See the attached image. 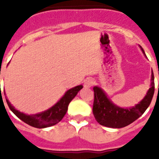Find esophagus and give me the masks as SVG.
Returning <instances> with one entry per match:
<instances>
[{
  "label": "esophagus",
  "mask_w": 159,
  "mask_h": 159,
  "mask_svg": "<svg viewBox=\"0 0 159 159\" xmlns=\"http://www.w3.org/2000/svg\"><path fill=\"white\" fill-rule=\"evenodd\" d=\"M94 83H95L94 79H92V78H87V80H85L84 87H87V88H88V87H92Z\"/></svg>",
  "instance_id": "34e87169"
}]
</instances>
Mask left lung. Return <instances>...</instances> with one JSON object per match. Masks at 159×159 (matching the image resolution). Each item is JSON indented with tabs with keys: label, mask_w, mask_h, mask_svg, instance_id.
I'll return each instance as SVG.
<instances>
[{
	"label": "left lung",
	"mask_w": 159,
	"mask_h": 159,
	"mask_svg": "<svg viewBox=\"0 0 159 159\" xmlns=\"http://www.w3.org/2000/svg\"><path fill=\"white\" fill-rule=\"evenodd\" d=\"M141 50L145 55L142 48ZM93 91L94 103L92 111L97 122L109 128H123L139 118L150 105L154 94L153 72L151 75L150 88L148 89L145 97L139 104L130 108H122L114 104L101 87L96 86L93 87Z\"/></svg>",
	"instance_id": "1"
}]
</instances>
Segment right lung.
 Returning a JSON list of instances; mask_svg holds the SVG:
<instances>
[{
  "instance_id": "obj_1",
  "label": "right lung",
  "mask_w": 159,
  "mask_h": 159,
  "mask_svg": "<svg viewBox=\"0 0 159 159\" xmlns=\"http://www.w3.org/2000/svg\"><path fill=\"white\" fill-rule=\"evenodd\" d=\"M82 87H83L82 85L72 87L67 91L66 93L63 95V97L51 108L45 111L40 112V113L34 114V115H26L23 112L17 111L10 103L7 98H6V100L11 111L25 123L28 124L29 125L33 126L35 128H47V127H50V126H53L57 124L63 118L65 114L67 113V107H68L69 103L77 96L78 92ZM4 94L6 96L5 92H4Z\"/></svg>"
}]
</instances>
